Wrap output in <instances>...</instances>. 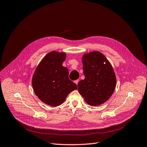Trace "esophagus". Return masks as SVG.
<instances>
[{
	"label": "esophagus",
	"instance_id": "34e87169",
	"mask_svg": "<svg viewBox=\"0 0 147 147\" xmlns=\"http://www.w3.org/2000/svg\"><path fill=\"white\" fill-rule=\"evenodd\" d=\"M74 83L75 84L78 85V83H79V80H75L74 81Z\"/></svg>",
	"mask_w": 147,
	"mask_h": 147
}]
</instances>
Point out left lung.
I'll use <instances>...</instances> for the list:
<instances>
[{
  "mask_svg": "<svg viewBox=\"0 0 147 147\" xmlns=\"http://www.w3.org/2000/svg\"><path fill=\"white\" fill-rule=\"evenodd\" d=\"M82 62L85 79L78 83L80 94L89 105L104 103L116 86V76L111 64L103 54L96 51L85 54Z\"/></svg>",
  "mask_w": 147,
  "mask_h": 147,
  "instance_id": "1",
  "label": "left lung"
}]
</instances>
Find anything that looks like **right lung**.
I'll return each instance as SVG.
<instances>
[{"mask_svg":"<svg viewBox=\"0 0 147 147\" xmlns=\"http://www.w3.org/2000/svg\"><path fill=\"white\" fill-rule=\"evenodd\" d=\"M66 55L51 52L42 59L33 75L32 84L37 97L46 104L59 106L67 95L77 89V85L68 78V69L62 66Z\"/></svg>","mask_w":147,"mask_h":147,"instance_id":"add662e5","label":"right lung"}]
</instances>
